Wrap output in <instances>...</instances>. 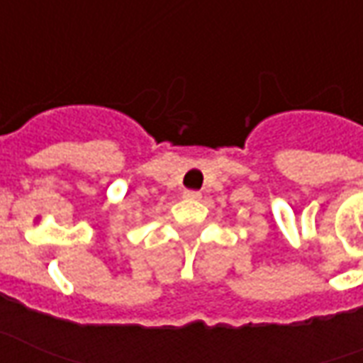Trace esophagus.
I'll list each match as a JSON object with an SVG mask.
<instances>
[{
    "label": "esophagus",
    "instance_id": "1",
    "mask_svg": "<svg viewBox=\"0 0 363 363\" xmlns=\"http://www.w3.org/2000/svg\"><path fill=\"white\" fill-rule=\"evenodd\" d=\"M185 197H189V199H199L201 193L199 191H193V189H187V191L184 193Z\"/></svg>",
    "mask_w": 363,
    "mask_h": 363
}]
</instances>
